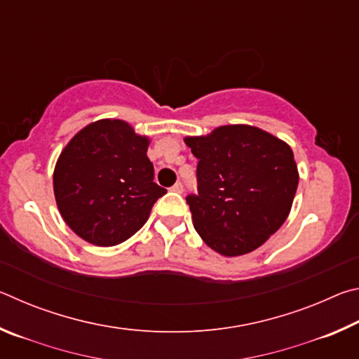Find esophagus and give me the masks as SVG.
<instances>
[{"instance_id": "34e87169", "label": "esophagus", "mask_w": 359, "mask_h": 359, "mask_svg": "<svg viewBox=\"0 0 359 359\" xmlns=\"http://www.w3.org/2000/svg\"><path fill=\"white\" fill-rule=\"evenodd\" d=\"M171 190L175 191V193H182V191H184V184H182V182H177V184H174Z\"/></svg>"}]
</instances>
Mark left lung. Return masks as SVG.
Wrapping results in <instances>:
<instances>
[{
  "label": "left lung",
  "mask_w": 359,
  "mask_h": 359,
  "mask_svg": "<svg viewBox=\"0 0 359 359\" xmlns=\"http://www.w3.org/2000/svg\"><path fill=\"white\" fill-rule=\"evenodd\" d=\"M185 144L198 158V194L187 204L201 239L223 257L263 245L287 220L299 182L290 145L250 125L218 126Z\"/></svg>",
  "instance_id": "left-lung-1"
}]
</instances>
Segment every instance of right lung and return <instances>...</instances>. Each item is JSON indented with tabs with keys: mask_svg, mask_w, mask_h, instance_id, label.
Masks as SVG:
<instances>
[{
	"mask_svg": "<svg viewBox=\"0 0 359 359\" xmlns=\"http://www.w3.org/2000/svg\"><path fill=\"white\" fill-rule=\"evenodd\" d=\"M149 137L123 120L93 121L71 139L53 171L66 224L83 241L112 247L144 226L165 188L154 182Z\"/></svg>",
	"mask_w": 359,
	"mask_h": 359,
	"instance_id": "right-lung-1",
	"label": "right lung"
}]
</instances>
